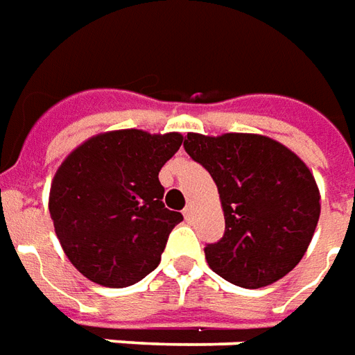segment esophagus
<instances>
[{"instance_id": "obj_1", "label": "esophagus", "mask_w": 355, "mask_h": 355, "mask_svg": "<svg viewBox=\"0 0 355 355\" xmlns=\"http://www.w3.org/2000/svg\"><path fill=\"white\" fill-rule=\"evenodd\" d=\"M183 216H185V220H187V222H191V220H193V206H185Z\"/></svg>"}]
</instances>
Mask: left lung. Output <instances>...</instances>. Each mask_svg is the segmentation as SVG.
I'll use <instances>...</instances> for the list:
<instances>
[{"label":"left lung","mask_w":355,"mask_h":355,"mask_svg":"<svg viewBox=\"0 0 355 355\" xmlns=\"http://www.w3.org/2000/svg\"><path fill=\"white\" fill-rule=\"evenodd\" d=\"M183 147L218 185L223 237L205 246L220 277L260 288L285 277L310 246L319 222V189L293 150L256 133H187Z\"/></svg>","instance_id":"obj_1"}]
</instances>
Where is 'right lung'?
<instances>
[{
  "mask_svg": "<svg viewBox=\"0 0 355 355\" xmlns=\"http://www.w3.org/2000/svg\"><path fill=\"white\" fill-rule=\"evenodd\" d=\"M182 143L175 132L116 130L89 137L59 166L49 214L62 250L89 281L122 288L160 263L183 216L164 208L158 172Z\"/></svg>",
  "mask_w": 355,
  "mask_h": 355,
  "instance_id": "1",
  "label": "right lung"
}]
</instances>
